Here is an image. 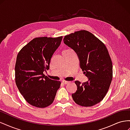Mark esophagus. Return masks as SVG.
<instances>
[{
	"mask_svg": "<svg viewBox=\"0 0 130 130\" xmlns=\"http://www.w3.org/2000/svg\"><path fill=\"white\" fill-rule=\"evenodd\" d=\"M62 83H63V84H65V85H67V84H68L70 83V81L63 80V81H62Z\"/></svg>",
	"mask_w": 130,
	"mask_h": 130,
	"instance_id": "1",
	"label": "esophagus"
}]
</instances>
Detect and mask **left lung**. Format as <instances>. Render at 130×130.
Wrapping results in <instances>:
<instances>
[{
  "label": "left lung",
  "instance_id": "obj_1",
  "mask_svg": "<svg viewBox=\"0 0 130 130\" xmlns=\"http://www.w3.org/2000/svg\"><path fill=\"white\" fill-rule=\"evenodd\" d=\"M64 43L78 56L80 68L88 80L76 81L77 90L72 94L75 103L85 107L99 103L108 92L113 76L112 63L104 43L86 30L67 35Z\"/></svg>",
  "mask_w": 130,
  "mask_h": 130
}]
</instances>
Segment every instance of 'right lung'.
I'll use <instances>...</instances> for the list:
<instances>
[{
	"label": "right lung",
	"mask_w": 130,
	"mask_h": 130,
	"mask_svg": "<svg viewBox=\"0 0 130 130\" xmlns=\"http://www.w3.org/2000/svg\"><path fill=\"white\" fill-rule=\"evenodd\" d=\"M62 38H35L17 55L15 84L25 100L36 107L44 108L52 104L60 87V81L50 79L43 72L49 69L51 58Z\"/></svg>",
	"instance_id": "add662e5"
}]
</instances>
